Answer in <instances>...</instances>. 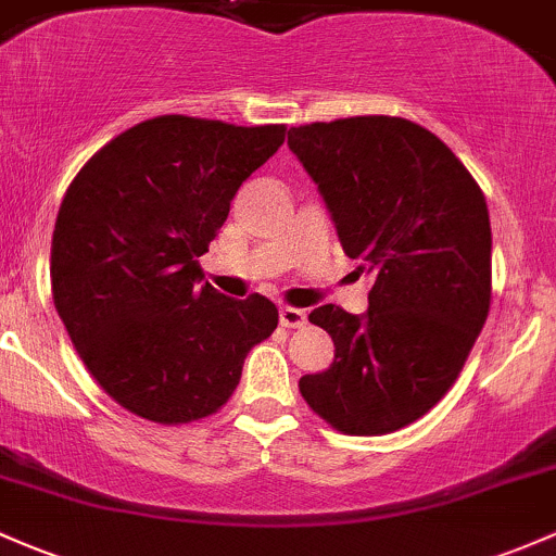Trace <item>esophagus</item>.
<instances>
[{
    "label": "esophagus",
    "instance_id": "34e87169",
    "mask_svg": "<svg viewBox=\"0 0 556 556\" xmlns=\"http://www.w3.org/2000/svg\"><path fill=\"white\" fill-rule=\"evenodd\" d=\"M278 318H280V326H286V328H302L304 324H307V313L300 307H280Z\"/></svg>",
    "mask_w": 556,
    "mask_h": 556
}]
</instances>
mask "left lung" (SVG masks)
<instances>
[{"mask_svg":"<svg viewBox=\"0 0 556 556\" xmlns=\"http://www.w3.org/2000/svg\"><path fill=\"white\" fill-rule=\"evenodd\" d=\"M350 260L371 273L368 309L309 313L333 363L300 379L309 408L344 434L421 419L462 374L491 309V217L467 166L429 129L352 116L289 129Z\"/></svg>","mask_w":556,"mask_h":556,"instance_id":"left-lung-1","label":"left lung"}]
</instances>
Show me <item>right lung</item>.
Here are the masks:
<instances>
[{"label":"right lung","mask_w":556,"mask_h":556,"mask_svg":"<svg viewBox=\"0 0 556 556\" xmlns=\"http://www.w3.org/2000/svg\"><path fill=\"white\" fill-rule=\"evenodd\" d=\"M283 124L193 116L137 124L81 166L52 232V300L76 352L129 414L188 424L223 408L276 304L201 283L199 256Z\"/></svg>","instance_id":"add662e5"}]
</instances>
